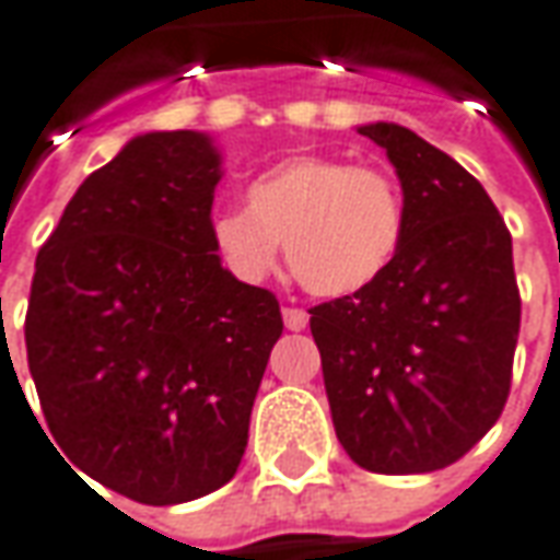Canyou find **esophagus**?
<instances>
[{
	"instance_id": "1",
	"label": "esophagus",
	"mask_w": 560,
	"mask_h": 560,
	"mask_svg": "<svg viewBox=\"0 0 560 560\" xmlns=\"http://www.w3.org/2000/svg\"><path fill=\"white\" fill-rule=\"evenodd\" d=\"M283 324L289 332H302L307 326V311L302 307H283Z\"/></svg>"
}]
</instances>
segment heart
<instances>
[{
  "label": "heart",
  "mask_w": 560,
  "mask_h": 560,
  "mask_svg": "<svg viewBox=\"0 0 560 560\" xmlns=\"http://www.w3.org/2000/svg\"><path fill=\"white\" fill-rule=\"evenodd\" d=\"M221 268L243 283L268 280L287 243L311 295L351 299L392 271L407 234V202L388 172L345 156L295 153L255 175L246 206L212 219Z\"/></svg>",
  "instance_id": "obj_1"
}]
</instances>
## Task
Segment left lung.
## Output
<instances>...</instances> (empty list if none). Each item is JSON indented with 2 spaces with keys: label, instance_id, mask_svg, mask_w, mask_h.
Returning a JSON list of instances; mask_svg holds the SVG:
<instances>
[{
  "label": "left lung",
  "instance_id": "obj_1",
  "mask_svg": "<svg viewBox=\"0 0 560 560\" xmlns=\"http://www.w3.org/2000/svg\"><path fill=\"white\" fill-rule=\"evenodd\" d=\"M407 202L392 271L311 307L336 438L378 475L456 463L493 429L512 385L521 299L505 221L453 156L397 122L358 126Z\"/></svg>",
  "mask_w": 560,
  "mask_h": 560
}]
</instances>
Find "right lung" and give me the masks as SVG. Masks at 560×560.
<instances>
[{
	"label": "right lung",
	"instance_id": "right-lung-1",
	"mask_svg": "<svg viewBox=\"0 0 560 560\" xmlns=\"http://www.w3.org/2000/svg\"><path fill=\"white\" fill-rule=\"evenodd\" d=\"M221 175L206 131L135 135L36 255L24 336L48 431L89 478L144 505L234 478L283 332L273 292L215 258Z\"/></svg>",
	"mask_w": 560,
	"mask_h": 560
}]
</instances>
